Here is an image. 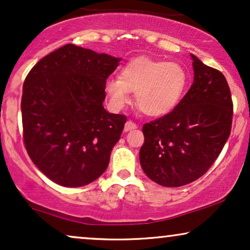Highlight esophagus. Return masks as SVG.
Returning a JSON list of instances; mask_svg holds the SVG:
<instances>
[{
    "mask_svg": "<svg viewBox=\"0 0 250 250\" xmlns=\"http://www.w3.org/2000/svg\"><path fill=\"white\" fill-rule=\"evenodd\" d=\"M134 128H137V124H134V123L131 122V121L126 122V124L124 126V131L125 132H128V131H131V129H134Z\"/></svg>",
    "mask_w": 250,
    "mask_h": 250,
    "instance_id": "obj_1",
    "label": "esophagus"
}]
</instances>
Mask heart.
Returning <instances> with one entry per match:
<instances>
[{
	"mask_svg": "<svg viewBox=\"0 0 250 250\" xmlns=\"http://www.w3.org/2000/svg\"><path fill=\"white\" fill-rule=\"evenodd\" d=\"M187 83V72L180 64L138 57L121 70L119 79L108 78L104 89L110 104L121 109L135 93V103L150 117L167 115L178 104Z\"/></svg>",
	"mask_w": 250,
	"mask_h": 250,
	"instance_id": "obj_1",
	"label": "heart"
}]
</instances>
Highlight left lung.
Masks as SVG:
<instances>
[{"mask_svg":"<svg viewBox=\"0 0 250 250\" xmlns=\"http://www.w3.org/2000/svg\"><path fill=\"white\" fill-rule=\"evenodd\" d=\"M194 82L172 111L144 125L140 164L164 187L190 184L208 171L228 141L233 103L224 74L190 54Z\"/></svg>","mask_w":250,"mask_h":250,"instance_id":"8db88e82","label":"left lung"}]
</instances>
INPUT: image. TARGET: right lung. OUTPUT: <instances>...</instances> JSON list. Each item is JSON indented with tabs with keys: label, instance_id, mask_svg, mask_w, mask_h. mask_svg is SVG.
Listing matches in <instances>:
<instances>
[{
	"label": "right lung",
	"instance_id": "1",
	"mask_svg": "<svg viewBox=\"0 0 250 250\" xmlns=\"http://www.w3.org/2000/svg\"><path fill=\"white\" fill-rule=\"evenodd\" d=\"M121 58L65 44L32 67L22 86L21 118L28 156L61 186L82 187L108 167L126 116L103 106L106 78Z\"/></svg>",
	"mask_w": 250,
	"mask_h": 250
}]
</instances>
